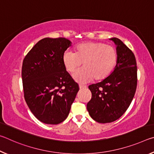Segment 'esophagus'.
I'll return each mask as SVG.
<instances>
[{"label": "esophagus", "instance_id": "esophagus-1", "mask_svg": "<svg viewBox=\"0 0 154 154\" xmlns=\"http://www.w3.org/2000/svg\"><path fill=\"white\" fill-rule=\"evenodd\" d=\"M79 88L80 90H83V89H85L86 88V86L85 85H79Z\"/></svg>", "mask_w": 154, "mask_h": 154}]
</instances>
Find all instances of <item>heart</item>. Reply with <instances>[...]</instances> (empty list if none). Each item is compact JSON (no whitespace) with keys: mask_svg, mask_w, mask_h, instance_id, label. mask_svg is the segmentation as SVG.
Masks as SVG:
<instances>
[{"mask_svg":"<svg viewBox=\"0 0 154 154\" xmlns=\"http://www.w3.org/2000/svg\"><path fill=\"white\" fill-rule=\"evenodd\" d=\"M118 59V51L113 46L99 41H88L75 47L74 52L65 51L62 62L70 73L76 71L83 62L84 67L74 75V78L79 82L86 83L93 79H106L116 68Z\"/></svg>","mask_w":154,"mask_h":154,"instance_id":"1","label":"heart"}]
</instances>
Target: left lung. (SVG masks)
I'll return each instance as SVG.
<instances>
[{
	"label": "left lung",
	"instance_id": "1",
	"mask_svg": "<svg viewBox=\"0 0 154 154\" xmlns=\"http://www.w3.org/2000/svg\"><path fill=\"white\" fill-rule=\"evenodd\" d=\"M117 45L118 59L113 72L101 82L88 88L92 98L87 109L94 120L110 123L117 120L129 107L137 85V66L134 54L118 38H112Z\"/></svg>",
	"mask_w": 154,
	"mask_h": 154
}]
</instances>
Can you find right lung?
<instances>
[{"label":"right lung","mask_w":154,"mask_h":154,"mask_svg":"<svg viewBox=\"0 0 154 154\" xmlns=\"http://www.w3.org/2000/svg\"><path fill=\"white\" fill-rule=\"evenodd\" d=\"M71 42L66 38H44L23 60L22 78L24 98L38 120L58 124L66 119L79 90L65 69L64 51Z\"/></svg>","instance_id":"1"}]
</instances>
